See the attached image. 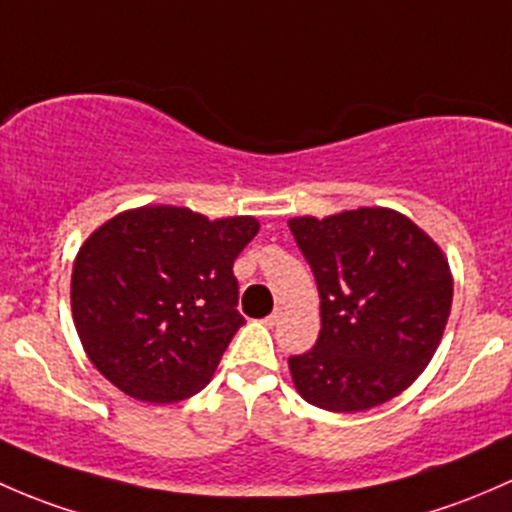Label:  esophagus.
I'll use <instances>...</instances> for the list:
<instances>
[{"label":"esophagus","mask_w":512,"mask_h":512,"mask_svg":"<svg viewBox=\"0 0 512 512\" xmlns=\"http://www.w3.org/2000/svg\"><path fill=\"white\" fill-rule=\"evenodd\" d=\"M281 318H283L281 310H273V313L268 315V318L263 320V323H266V325H278V323H281Z\"/></svg>","instance_id":"34e87169"}]
</instances>
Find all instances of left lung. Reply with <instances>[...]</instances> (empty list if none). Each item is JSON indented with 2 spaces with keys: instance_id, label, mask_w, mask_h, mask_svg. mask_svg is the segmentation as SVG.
Returning <instances> with one entry per match:
<instances>
[{
  "instance_id": "1",
  "label": "left lung",
  "mask_w": 512,
  "mask_h": 512,
  "mask_svg": "<svg viewBox=\"0 0 512 512\" xmlns=\"http://www.w3.org/2000/svg\"><path fill=\"white\" fill-rule=\"evenodd\" d=\"M288 226L320 293L318 342L288 357L300 397L328 412H365L402 394L431 362L451 313L453 278L439 246L382 207Z\"/></svg>"
}]
</instances>
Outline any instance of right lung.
Returning a JSON list of instances; mask_svg holds the SVG:
<instances>
[{
    "label": "right lung",
    "mask_w": 512,
    "mask_h": 512,
    "mask_svg": "<svg viewBox=\"0 0 512 512\" xmlns=\"http://www.w3.org/2000/svg\"><path fill=\"white\" fill-rule=\"evenodd\" d=\"M254 217L209 221L184 207H140L93 231L71 273V310L88 360L120 392L172 404L207 387L246 323L236 256Z\"/></svg>",
    "instance_id": "add662e5"
}]
</instances>
